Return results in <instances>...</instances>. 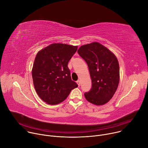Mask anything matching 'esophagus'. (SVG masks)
<instances>
[{"mask_svg":"<svg viewBox=\"0 0 148 148\" xmlns=\"http://www.w3.org/2000/svg\"><path fill=\"white\" fill-rule=\"evenodd\" d=\"M77 83L78 84V86H80V81H79V80H78V81H77Z\"/></svg>","mask_w":148,"mask_h":148,"instance_id":"obj_1","label":"esophagus"}]
</instances>
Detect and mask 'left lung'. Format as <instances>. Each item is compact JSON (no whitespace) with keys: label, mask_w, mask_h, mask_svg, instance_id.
<instances>
[{"label":"left lung","mask_w":148,"mask_h":148,"mask_svg":"<svg viewBox=\"0 0 148 148\" xmlns=\"http://www.w3.org/2000/svg\"><path fill=\"white\" fill-rule=\"evenodd\" d=\"M77 52L87 62L92 81L91 89L84 93L85 98L97 105L107 103L114 96L119 82L117 58L98 42L83 45Z\"/></svg>","instance_id":"1"}]
</instances>
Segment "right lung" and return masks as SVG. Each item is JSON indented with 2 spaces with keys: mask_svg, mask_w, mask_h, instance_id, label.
I'll use <instances>...</instances> for the list:
<instances>
[{
  "mask_svg": "<svg viewBox=\"0 0 148 148\" xmlns=\"http://www.w3.org/2000/svg\"><path fill=\"white\" fill-rule=\"evenodd\" d=\"M77 46L53 43L39 51L32 69V78L39 97L48 104L65 100L71 91L78 87L71 79L68 63Z\"/></svg>",
  "mask_w": 148,
  "mask_h": 148,
  "instance_id": "1",
  "label": "right lung"
}]
</instances>
